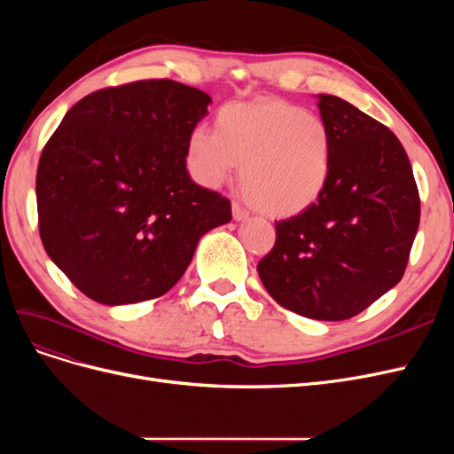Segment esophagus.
<instances>
[{
  "label": "esophagus",
  "mask_w": 454,
  "mask_h": 454,
  "mask_svg": "<svg viewBox=\"0 0 454 454\" xmlns=\"http://www.w3.org/2000/svg\"><path fill=\"white\" fill-rule=\"evenodd\" d=\"M232 217H235L237 222H244V219L250 217V212L246 210L240 202H232Z\"/></svg>",
  "instance_id": "esophagus-1"
}]
</instances>
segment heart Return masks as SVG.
Listing matches in <instances>:
<instances>
[{
  "mask_svg": "<svg viewBox=\"0 0 454 454\" xmlns=\"http://www.w3.org/2000/svg\"><path fill=\"white\" fill-rule=\"evenodd\" d=\"M195 180L222 187L239 167L257 210L290 217L320 200L333 172V134L327 122L284 100L235 102L219 109L215 130L195 127L187 138Z\"/></svg>",
  "mask_w": 454,
  "mask_h": 454,
  "instance_id": "b5f03b06",
  "label": "heart"
}]
</instances>
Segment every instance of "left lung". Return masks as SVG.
I'll list each match as a JSON object with an SVG mask.
<instances>
[{
    "label": "left lung",
    "instance_id": "1",
    "mask_svg": "<svg viewBox=\"0 0 454 454\" xmlns=\"http://www.w3.org/2000/svg\"><path fill=\"white\" fill-rule=\"evenodd\" d=\"M318 107L333 134L332 180L309 210L277 222V242L257 272L284 309L339 322L402 280L420 199L409 157L388 127L332 94H318Z\"/></svg>",
    "mask_w": 454,
    "mask_h": 454
}]
</instances>
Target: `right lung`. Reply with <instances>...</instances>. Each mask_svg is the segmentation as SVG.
I'll return each mask as SVG.
<instances>
[{
  "mask_svg": "<svg viewBox=\"0 0 454 454\" xmlns=\"http://www.w3.org/2000/svg\"><path fill=\"white\" fill-rule=\"evenodd\" d=\"M206 92L172 79L106 87L79 100L41 151L39 237L79 292L102 305L167 294L231 202L185 168Z\"/></svg>",
  "mask_w": 454,
  "mask_h": 454,
  "instance_id": "1",
  "label": "right lung"
}]
</instances>
